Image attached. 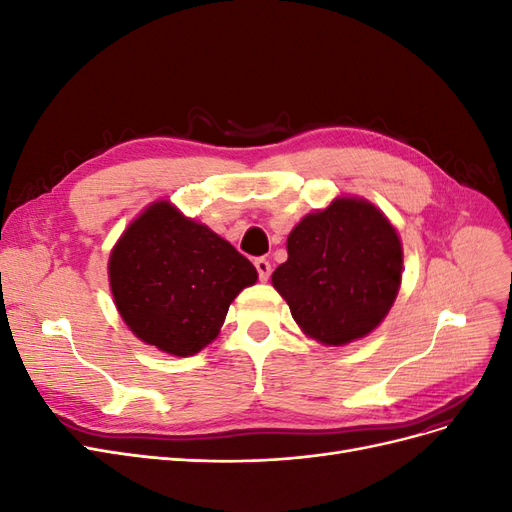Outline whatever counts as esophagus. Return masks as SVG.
I'll return each mask as SVG.
<instances>
[{
	"mask_svg": "<svg viewBox=\"0 0 512 512\" xmlns=\"http://www.w3.org/2000/svg\"><path fill=\"white\" fill-rule=\"evenodd\" d=\"M254 267H256V271H258L260 280L267 282L269 275H271V262H269L267 258H256V260H254Z\"/></svg>",
	"mask_w": 512,
	"mask_h": 512,
	"instance_id": "34e87169",
	"label": "esophagus"
}]
</instances>
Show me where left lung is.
<instances>
[{
    "mask_svg": "<svg viewBox=\"0 0 512 512\" xmlns=\"http://www.w3.org/2000/svg\"><path fill=\"white\" fill-rule=\"evenodd\" d=\"M271 280L309 337L344 346L389 314L401 284V243L374 205L337 198L294 226L288 260Z\"/></svg>",
    "mask_w": 512,
    "mask_h": 512,
    "instance_id": "8db88e82",
    "label": "left lung"
}]
</instances>
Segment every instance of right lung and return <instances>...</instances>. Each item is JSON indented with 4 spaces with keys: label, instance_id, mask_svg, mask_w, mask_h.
Segmentation results:
<instances>
[{
    "label": "right lung",
    "instance_id": "add662e5",
    "mask_svg": "<svg viewBox=\"0 0 512 512\" xmlns=\"http://www.w3.org/2000/svg\"><path fill=\"white\" fill-rule=\"evenodd\" d=\"M108 277L119 314L136 337L188 356L218 337L228 305L258 273L213 230L156 203L117 241Z\"/></svg>",
    "mask_w": 512,
    "mask_h": 512
}]
</instances>
